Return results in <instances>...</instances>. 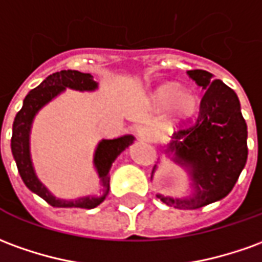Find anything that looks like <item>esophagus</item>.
I'll return each instance as SVG.
<instances>
[{
	"label": "esophagus",
	"instance_id": "esophagus-1",
	"mask_svg": "<svg viewBox=\"0 0 262 262\" xmlns=\"http://www.w3.org/2000/svg\"><path fill=\"white\" fill-rule=\"evenodd\" d=\"M137 135H139V137H140L142 140H144V142H151L153 137H155V132L151 130L149 126H142V127H139Z\"/></svg>",
	"mask_w": 262,
	"mask_h": 262
}]
</instances>
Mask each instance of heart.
Segmentation results:
<instances>
[{
  "mask_svg": "<svg viewBox=\"0 0 262 262\" xmlns=\"http://www.w3.org/2000/svg\"><path fill=\"white\" fill-rule=\"evenodd\" d=\"M155 103L160 109L173 107V115L177 119L190 118L197 111V98L191 93H186L177 85H164L155 93Z\"/></svg>",
  "mask_w": 262,
  "mask_h": 262,
  "instance_id": "b5f03b06",
  "label": "heart"
}]
</instances>
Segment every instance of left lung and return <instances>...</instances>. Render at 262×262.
I'll list each match as a JSON object with an SVG mask.
<instances>
[{
    "mask_svg": "<svg viewBox=\"0 0 262 262\" xmlns=\"http://www.w3.org/2000/svg\"><path fill=\"white\" fill-rule=\"evenodd\" d=\"M187 74L204 95L195 120H183L170 149L176 151V162L191 167L197 193L187 200L157 197L167 206L191 210L221 200L233 190L246 166L248 147L247 123L235 92L220 79L213 80L207 71Z\"/></svg>",
    "mask_w": 262,
    "mask_h": 262,
    "instance_id": "left-lung-1",
    "label": "left lung"
}]
</instances>
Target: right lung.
I'll return each instance as SVG.
<instances>
[{"instance_id":"right-lung-1","label":"right lung","mask_w":262,"mask_h":262,"mask_svg":"<svg viewBox=\"0 0 262 262\" xmlns=\"http://www.w3.org/2000/svg\"><path fill=\"white\" fill-rule=\"evenodd\" d=\"M65 88H72L76 91H92L96 88V82L92 79V75L82 74L78 71H61L49 75L47 79L42 82L39 86L32 89L25 96L24 105L21 111L16 113L12 125V137H11V150L15 159L16 167L19 176L25 183V186L42 197L52 207L63 208H93L99 206L105 200L106 194L109 193V180L111 174L109 170L115 159L120 155L123 150L133 143V136H123L113 140H102L95 153V166L98 169L99 177L102 179V184L105 188V193L102 197H93V199H79V200L67 201L55 199L47 188L42 186V183L36 179L31 157H29V127L31 122L35 116V113L41 109L45 103L58 93L62 92Z\"/></svg>"}]
</instances>
